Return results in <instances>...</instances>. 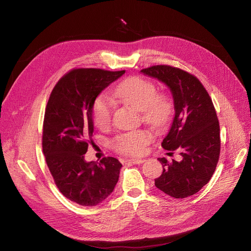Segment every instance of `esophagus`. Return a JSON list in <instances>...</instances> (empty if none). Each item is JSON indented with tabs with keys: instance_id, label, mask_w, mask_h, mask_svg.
Here are the masks:
<instances>
[{
	"instance_id": "obj_1",
	"label": "esophagus",
	"mask_w": 251,
	"mask_h": 251,
	"mask_svg": "<svg viewBox=\"0 0 251 251\" xmlns=\"http://www.w3.org/2000/svg\"><path fill=\"white\" fill-rule=\"evenodd\" d=\"M127 162H129L131 164H134V165H140V164L144 163V160H142V159H132V160H128Z\"/></svg>"
}]
</instances>
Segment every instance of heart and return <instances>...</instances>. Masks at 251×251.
I'll return each mask as SVG.
<instances>
[{
  "label": "heart",
  "mask_w": 251,
  "mask_h": 251,
  "mask_svg": "<svg viewBox=\"0 0 251 251\" xmlns=\"http://www.w3.org/2000/svg\"><path fill=\"white\" fill-rule=\"evenodd\" d=\"M113 97L123 103L141 112L144 120L154 126L164 125L172 113V104L164 97L157 95L156 86L148 79L131 77L117 85ZM113 100L105 95L100 96L92 109L94 122L99 128H107L112 121ZM151 141V135L147 131H133L115 139L116 149L127 154H141L144 147Z\"/></svg>",
  "instance_id": "1"
}]
</instances>
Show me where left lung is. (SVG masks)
I'll return each mask as SVG.
<instances>
[{
	"label": "left lung",
	"instance_id": "1",
	"mask_svg": "<svg viewBox=\"0 0 251 251\" xmlns=\"http://www.w3.org/2000/svg\"><path fill=\"white\" fill-rule=\"evenodd\" d=\"M170 89L175 115L162 142L167 151H179L182 160L169 163L159 157L162 175L154 185L174 199L199 192L212 178L220 155V125L207 91L195 76L171 66L159 65L140 71Z\"/></svg>",
	"mask_w": 251,
	"mask_h": 251
}]
</instances>
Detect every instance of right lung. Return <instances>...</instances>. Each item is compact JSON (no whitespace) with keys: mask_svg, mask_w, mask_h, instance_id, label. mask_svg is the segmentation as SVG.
<instances>
[{"mask_svg":"<svg viewBox=\"0 0 251 251\" xmlns=\"http://www.w3.org/2000/svg\"><path fill=\"white\" fill-rule=\"evenodd\" d=\"M125 71L76 69L52 89L44 120L43 151L61 193L73 202L96 206L104 201L119 179L122 164L115 157L86 162L94 132L92 109L100 92Z\"/></svg>","mask_w":251,"mask_h":251,"instance_id":"right-lung-1","label":"right lung"}]
</instances>
